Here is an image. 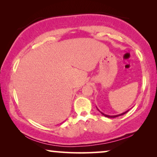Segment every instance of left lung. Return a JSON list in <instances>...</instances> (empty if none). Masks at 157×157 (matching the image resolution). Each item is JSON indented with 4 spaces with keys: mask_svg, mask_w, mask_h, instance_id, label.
I'll return each instance as SVG.
<instances>
[{
    "mask_svg": "<svg viewBox=\"0 0 157 157\" xmlns=\"http://www.w3.org/2000/svg\"><path fill=\"white\" fill-rule=\"evenodd\" d=\"M99 111V110H98ZM128 111H128H125V112H124V113H120V114H118V115H114V116H109V115H106V114H104V113H102V112H100L102 113V115H104V117H108V118H116V117H119V116H121V115H124V114H125L126 113H127Z\"/></svg>",
    "mask_w": 157,
    "mask_h": 157,
    "instance_id": "1",
    "label": "left lung"
}]
</instances>
